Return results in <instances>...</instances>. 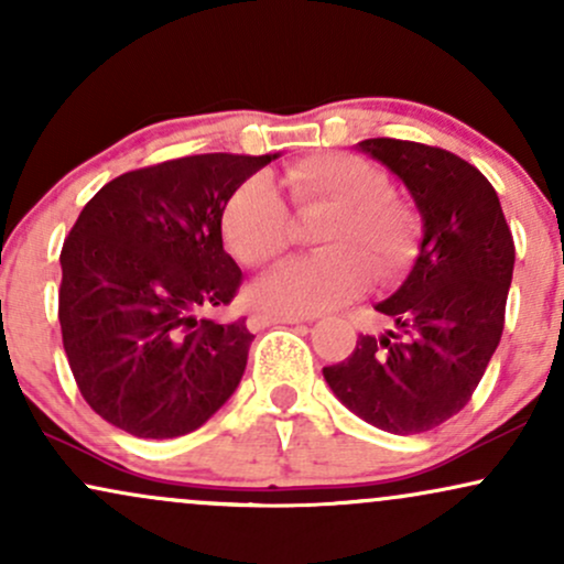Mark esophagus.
I'll return each instance as SVG.
<instances>
[{
    "label": "esophagus",
    "mask_w": 564,
    "mask_h": 564,
    "mask_svg": "<svg viewBox=\"0 0 564 564\" xmlns=\"http://www.w3.org/2000/svg\"><path fill=\"white\" fill-rule=\"evenodd\" d=\"M311 322L308 316H269V314H253L248 318V329L250 332H261L267 329L271 324H303Z\"/></svg>",
    "instance_id": "obj_1"
}]
</instances>
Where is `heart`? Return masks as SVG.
<instances>
[{"instance_id":"heart-1","label":"heart","mask_w":564,"mask_h":564,"mask_svg":"<svg viewBox=\"0 0 564 564\" xmlns=\"http://www.w3.org/2000/svg\"><path fill=\"white\" fill-rule=\"evenodd\" d=\"M280 185L295 204H326L332 217L318 235L324 253L290 259L248 284L253 308L276 316H314L335 308L366 284V261L379 274L398 269L413 253L415 225L408 208L381 196L384 177L356 156L326 154L284 166ZM227 248L250 267L282 253L288 208L263 177L242 183L221 217Z\"/></svg>"}]
</instances>
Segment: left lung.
I'll list each match as a JSON object with an SVG mask.
<instances>
[{
  "mask_svg": "<svg viewBox=\"0 0 564 564\" xmlns=\"http://www.w3.org/2000/svg\"><path fill=\"white\" fill-rule=\"evenodd\" d=\"M356 149L405 185L423 235L405 282L377 303L392 329L360 335L324 379L371 426L421 434L460 413L495 356L516 246L497 191L465 159L394 138Z\"/></svg>",
  "mask_w": 564,
  "mask_h": 564,
  "instance_id": "obj_1",
  "label": "left lung"
}]
</instances>
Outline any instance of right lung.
<instances>
[{
	"instance_id": "right-lung-1",
	"label": "right lung",
	"mask_w": 564,
	"mask_h": 564,
	"mask_svg": "<svg viewBox=\"0 0 564 564\" xmlns=\"http://www.w3.org/2000/svg\"><path fill=\"white\" fill-rule=\"evenodd\" d=\"M267 156L200 154L115 177L62 246L59 326L80 394L104 421L172 440L238 389L253 335L198 311L227 305L242 271L221 214Z\"/></svg>"
}]
</instances>
